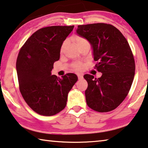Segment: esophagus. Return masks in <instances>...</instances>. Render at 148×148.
Returning <instances> with one entry per match:
<instances>
[{"mask_svg": "<svg viewBox=\"0 0 148 148\" xmlns=\"http://www.w3.org/2000/svg\"><path fill=\"white\" fill-rule=\"evenodd\" d=\"M78 78L79 80H82V79H83V75L80 74H78Z\"/></svg>", "mask_w": 148, "mask_h": 148, "instance_id": "esophagus-1", "label": "esophagus"}]
</instances>
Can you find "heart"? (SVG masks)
Here are the masks:
<instances>
[{
  "label": "heart",
  "mask_w": 148,
  "mask_h": 148,
  "mask_svg": "<svg viewBox=\"0 0 148 148\" xmlns=\"http://www.w3.org/2000/svg\"><path fill=\"white\" fill-rule=\"evenodd\" d=\"M72 39H73V40L75 42V43L76 44V45L78 46L81 45H82V44H84V43L88 42V41L84 38H83V37L80 36H73ZM64 46H65V44H64L63 46H62V48H61L62 51L64 48ZM74 68L76 70H81L83 69L84 65L82 63H76L74 64Z\"/></svg>",
  "instance_id": "obj_1"
}]
</instances>
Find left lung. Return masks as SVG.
Returning a JSON list of instances; mask_svg holds the SVG:
<instances>
[{
	"instance_id": "obj_1",
	"label": "left lung",
	"mask_w": 148,
	"mask_h": 148,
	"mask_svg": "<svg viewBox=\"0 0 148 148\" xmlns=\"http://www.w3.org/2000/svg\"><path fill=\"white\" fill-rule=\"evenodd\" d=\"M76 33L90 42L96 67L102 73L98 78L84 76L88 84L87 105L99 112L112 111L125 98L133 82L135 62L129 44L118 28L108 24L79 25Z\"/></svg>"
}]
</instances>
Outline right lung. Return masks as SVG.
I'll use <instances>...</instances> for the list:
<instances>
[{
	"mask_svg": "<svg viewBox=\"0 0 148 148\" xmlns=\"http://www.w3.org/2000/svg\"><path fill=\"white\" fill-rule=\"evenodd\" d=\"M74 26H52L40 28L26 41L16 60L20 91L27 104L36 113L50 116L66 106L68 94L78 80L75 74L52 75L60 59L64 41Z\"/></svg>",
	"mask_w": 148,
	"mask_h": 148,
	"instance_id": "obj_1",
	"label": "right lung"
}]
</instances>
